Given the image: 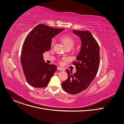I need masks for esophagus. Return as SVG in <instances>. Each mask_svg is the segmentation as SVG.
Returning <instances> with one entry per match:
<instances>
[{
	"label": "esophagus",
	"instance_id": "obj_1",
	"mask_svg": "<svg viewBox=\"0 0 124 124\" xmlns=\"http://www.w3.org/2000/svg\"><path fill=\"white\" fill-rule=\"evenodd\" d=\"M57 70H63V69L62 68H61V67H57Z\"/></svg>",
	"mask_w": 124,
	"mask_h": 124
}]
</instances>
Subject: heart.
I'll return each instance as SVG.
<instances>
[{"mask_svg": "<svg viewBox=\"0 0 124 124\" xmlns=\"http://www.w3.org/2000/svg\"><path fill=\"white\" fill-rule=\"evenodd\" d=\"M60 40L63 43L65 47L67 48H71L75 43V40L74 38L70 35H65L60 37ZM54 40L53 39L51 41V45L52 46H54Z\"/></svg>", "mask_w": 124, "mask_h": 124, "instance_id": "1", "label": "heart"}]
</instances>
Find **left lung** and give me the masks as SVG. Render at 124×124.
<instances>
[{
	"label": "left lung",
	"mask_w": 124,
	"mask_h": 124,
	"mask_svg": "<svg viewBox=\"0 0 124 124\" xmlns=\"http://www.w3.org/2000/svg\"><path fill=\"white\" fill-rule=\"evenodd\" d=\"M81 40V48L76 61L73 63L77 71L73 74L69 69L67 80L62 82V87L66 92L77 94L85 90L91 84L98 73L100 65L99 46L89 31L73 30Z\"/></svg>",
	"instance_id": "obj_1"
}]
</instances>
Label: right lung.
Returning a JSON list of instances; mask_svg holds the SVG:
<instances>
[{
	"label": "right lung",
	"instance_id": "obj_1",
	"mask_svg": "<svg viewBox=\"0 0 124 124\" xmlns=\"http://www.w3.org/2000/svg\"><path fill=\"white\" fill-rule=\"evenodd\" d=\"M64 29L40 24L26 37L22 49L21 62L26 80L31 86L45 87L54 76L57 66L46 63L43 54L50 49L52 38Z\"/></svg>",
	"mask_w": 124,
	"mask_h": 124
}]
</instances>
